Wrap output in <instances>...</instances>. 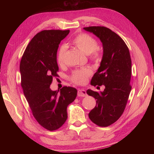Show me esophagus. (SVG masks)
<instances>
[{
	"instance_id": "esophagus-1",
	"label": "esophagus",
	"mask_w": 154,
	"mask_h": 154,
	"mask_svg": "<svg viewBox=\"0 0 154 154\" xmlns=\"http://www.w3.org/2000/svg\"><path fill=\"white\" fill-rule=\"evenodd\" d=\"M87 95V92L84 89H83V88H82V89H79L78 92V96L79 97H85Z\"/></svg>"
}]
</instances>
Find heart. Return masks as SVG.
<instances>
[{
    "label": "heart",
    "instance_id": "heart-1",
    "mask_svg": "<svg viewBox=\"0 0 154 154\" xmlns=\"http://www.w3.org/2000/svg\"><path fill=\"white\" fill-rule=\"evenodd\" d=\"M72 42L83 53L88 55L89 54L92 59L94 60L99 59L100 52L97 49L98 43L92 36L87 33H80L74 37ZM66 49V46L62 45L58 50L57 61L60 66H62L64 63ZM91 74L92 71L90 68L83 67L74 71L72 73L71 79L74 83H78V84H83L86 82L87 78L91 75Z\"/></svg>",
    "mask_w": 154,
    "mask_h": 154
}]
</instances>
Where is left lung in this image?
I'll use <instances>...</instances> for the list:
<instances>
[{
    "label": "left lung",
    "mask_w": 154,
    "mask_h": 154,
    "mask_svg": "<svg viewBox=\"0 0 154 154\" xmlns=\"http://www.w3.org/2000/svg\"><path fill=\"white\" fill-rule=\"evenodd\" d=\"M83 29L100 38L103 45L100 66L92 78V85H104L103 92L91 89L87 94L96 100V105L88 117L100 127H108L122 115L127 105L131 86L132 61L128 48L123 40L110 29L91 26Z\"/></svg>",
    "instance_id": "obj_1"
}]
</instances>
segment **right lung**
<instances>
[{
	"instance_id": "1",
	"label": "right lung",
	"mask_w": 154,
	"mask_h": 154,
	"mask_svg": "<svg viewBox=\"0 0 154 154\" xmlns=\"http://www.w3.org/2000/svg\"><path fill=\"white\" fill-rule=\"evenodd\" d=\"M69 30H44L30 41L20 65L21 86L34 118L47 130H57L67 118V106L75 100L77 90L63 87L53 91L50 85L58 76L59 44Z\"/></svg>"
}]
</instances>
